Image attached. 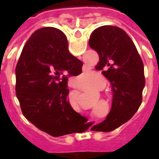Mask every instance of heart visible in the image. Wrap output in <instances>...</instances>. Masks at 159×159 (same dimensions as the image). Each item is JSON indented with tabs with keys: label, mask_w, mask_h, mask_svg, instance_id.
<instances>
[{
	"label": "heart",
	"mask_w": 159,
	"mask_h": 159,
	"mask_svg": "<svg viewBox=\"0 0 159 159\" xmlns=\"http://www.w3.org/2000/svg\"><path fill=\"white\" fill-rule=\"evenodd\" d=\"M83 76V78L84 80L83 81H81L79 83V87L82 89H89L90 87H92L93 82L96 79L99 80V82H102V83H105L106 82V78L104 77L102 75L100 74H98L96 73L93 77V72L92 71H85L82 74Z\"/></svg>",
	"instance_id": "obj_1"
}]
</instances>
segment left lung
I'll return each mask as SVG.
<instances>
[{
	"instance_id": "obj_1",
	"label": "left lung",
	"mask_w": 159,
	"mask_h": 159,
	"mask_svg": "<svg viewBox=\"0 0 159 159\" xmlns=\"http://www.w3.org/2000/svg\"><path fill=\"white\" fill-rule=\"evenodd\" d=\"M89 45L100 57L95 69L102 70L113 92L110 113L93 128L109 132L127 122L140 107L146 83L144 65L132 39L117 26L104 25L94 30Z\"/></svg>"
}]
</instances>
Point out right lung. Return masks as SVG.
Instances as JSON below:
<instances>
[{"mask_svg":"<svg viewBox=\"0 0 159 159\" xmlns=\"http://www.w3.org/2000/svg\"><path fill=\"white\" fill-rule=\"evenodd\" d=\"M83 62L68 50L65 34L46 27L33 33L16 66V94L27 120L54 137L81 132L86 117L68 100V77L82 73Z\"/></svg>","mask_w":159,"mask_h":159,"instance_id":"1","label":"right lung"}]
</instances>
